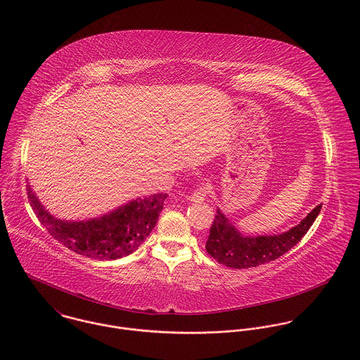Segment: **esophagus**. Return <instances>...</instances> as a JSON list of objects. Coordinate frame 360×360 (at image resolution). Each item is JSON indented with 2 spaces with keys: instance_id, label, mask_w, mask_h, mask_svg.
Masks as SVG:
<instances>
[{
  "instance_id": "34e87169",
  "label": "esophagus",
  "mask_w": 360,
  "mask_h": 360,
  "mask_svg": "<svg viewBox=\"0 0 360 360\" xmlns=\"http://www.w3.org/2000/svg\"><path fill=\"white\" fill-rule=\"evenodd\" d=\"M207 193H209V188L207 187H200V188H197L194 193H193V195L190 197V201H193V202H204L206 200V195H207Z\"/></svg>"
}]
</instances>
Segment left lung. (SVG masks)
Wrapping results in <instances>:
<instances>
[{
  "label": "left lung",
  "instance_id": "left-lung-1",
  "mask_svg": "<svg viewBox=\"0 0 360 360\" xmlns=\"http://www.w3.org/2000/svg\"><path fill=\"white\" fill-rule=\"evenodd\" d=\"M317 205L300 224L288 231L273 236H245L217 207L210 233L206 241V251L219 263L233 269H248L276 260L297 245L307 234L320 213Z\"/></svg>",
  "mask_w": 360,
  "mask_h": 360
}]
</instances>
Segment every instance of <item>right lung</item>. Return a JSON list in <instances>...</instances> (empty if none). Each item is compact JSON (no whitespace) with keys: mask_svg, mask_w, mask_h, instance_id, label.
Instances as JSON below:
<instances>
[{"mask_svg":"<svg viewBox=\"0 0 360 360\" xmlns=\"http://www.w3.org/2000/svg\"><path fill=\"white\" fill-rule=\"evenodd\" d=\"M27 197L36 216L58 243L83 257L115 260L133 254L150 236L167 194L136 198L98 217L79 221L51 214L30 186Z\"/></svg>","mask_w":360,"mask_h":360,"instance_id":"add662e5","label":"right lung"}]
</instances>
